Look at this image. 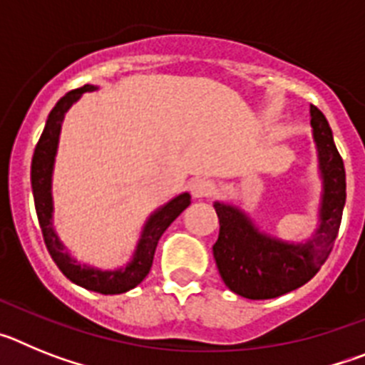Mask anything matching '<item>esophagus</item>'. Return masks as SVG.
Listing matches in <instances>:
<instances>
[{"label":"esophagus","instance_id":"obj_1","mask_svg":"<svg viewBox=\"0 0 365 365\" xmlns=\"http://www.w3.org/2000/svg\"><path fill=\"white\" fill-rule=\"evenodd\" d=\"M190 190H192V195L195 199H205L210 197L212 193H214L215 185L208 179H195L192 185H190Z\"/></svg>","mask_w":365,"mask_h":365}]
</instances>
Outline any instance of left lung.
Listing matches in <instances>:
<instances>
[{"mask_svg":"<svg viewBox=\"0 0 365 365\" xmlns=\"http://www.w3.org/2000/svg\"><path fill=\"white\" fill-rule=\"evenodd\" d=\"M311 128L318 151L322 197L318 227L302 243L259 230L240 206L215 201L219 237L214 257L225 285L248 299H269L305 285L333 250L346 205V170L327 118L311 106Z\"/></svg>","mask_w":365,"mask_h":365,"instance_id":"left-lung-1","label":"left lung"}]
</instances>
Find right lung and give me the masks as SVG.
<instances>
[{"label": "right lung", "instance_id": "add662e5", "mask_svg": "<svg viewBox=\"0 0 365 365\" xmlns=\"http://www.w3.org/2000/svg\"><path fill=\"white\" fill-rule=\"evenodd\" d=\"M98 86L86 83L80 89L69 91L66 96L58 100L53 111L49 113L45 122L43 133L36 144V150L32 155L31 164V185L32 195H34V206H36L38 221H40L41 234H43L45 245L49 250L51 257L62 270L63 276L76 285L83 287L87 291L100 292V294H122L138 285L148 276L153 263L155 248L159 243L160 235L164 234L170 225L182 214L190 206V193H179L177 197L170 199L166 205L153 212L144 222L140 237L137 241L135 252L131 259L120 269H98V267L82 263L66 248L62 240L58 237L53 225V170L54 159H56L58 143H60V131L66 113L69 111L74 102H78L80 96L87 91H96Z\"/></svg>", "mask_w": 365, "mask_h": 365}]
</instances>
